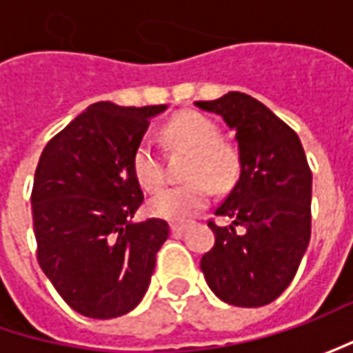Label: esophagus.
<instances>
[{
  "instance_id": "1",
  "label": "esophagus",
  "mask_w": 353,
  "mask_h": 353,
  "mask_svg": "<svg viewBox=\"0 0 353 353\" xmlns=\"http://www.w3.org/2000/svg\"><path fill=\"white\" fill-rule=\"evenodd\" d=\"M186 228H188V224H170V232L172 234H183Z\"/></svg>"
}]
</instances>
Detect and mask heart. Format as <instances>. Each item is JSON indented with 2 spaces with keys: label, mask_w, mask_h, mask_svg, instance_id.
<instances>
[{
  "label": "heart",
  "mask_w": 353,
  "mask_h": 353,
  "mask_svg": "<svg viewBox=\"0 0 353 353\" xmlns=\"http://www.w3.org/2000/svg\"><path fill=\"white\" fill-rule=\"evenodd\" d=\"M165 139L172 149L190 153L183 186L167 188L147 202L151 216L179 222L196 214L208 204L210 186L228 190L239 174V153L234 145L220 141V128L210 117L196 112H183L165 125ZM131 170L143 190L157 192L165 184L163 161L149 141H141L131 155Z\"/></svg>",
  "instance_id": "b5f03b06"
}]
</instances>
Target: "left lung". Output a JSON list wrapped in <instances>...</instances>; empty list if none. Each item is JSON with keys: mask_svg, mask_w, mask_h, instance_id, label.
Listing matches in <instances>:
<instances>
[{"mask_svg": "<svg viewBox=\"0 0 353 353\" xmlns=\"http://www.w3.org/2000/svg\"><path fill=\"white\" fill-rule=\"evenodd\" d=\"M236 131L239 179L208 222L214 248L200 269L224 303L255 308L273 303L289 287L310 241L312 172L299 135L267 105L241 92L194 102ZM236 227H243L236 232Z\"/></svg>", "mask_w": 353, "mask_h": 353, "instance_id": "left-lung-1", "label": "left lung"}]
</instances>
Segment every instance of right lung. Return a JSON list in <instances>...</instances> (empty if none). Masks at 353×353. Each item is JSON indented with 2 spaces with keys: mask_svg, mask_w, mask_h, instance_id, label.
<instances>
[{
  "mask_svg": "<svg viewBox=\"0 0 353 353\" xmlns=\"http://www.w3.org/2000/svg\"><path fill=\"white\" fill-rule=\"evenodd\" d=\"M165 110L92 103L41 153L31 192L37 261L82 316H123L147 292L169 224L133 222L143 192L131 155Z\"/></svg>",
  "mask_w": 353,
  "mask_h": 353,
  "instance_id": "add662e5",
  "label": "right lung"
}]
</instances>
